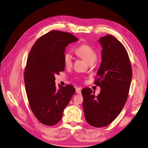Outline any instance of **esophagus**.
Instances as JSON below:
<instances>
[{
    "mask_svg": "<svg viewBox=\"0 0 148 148\" xmlns=\"http://www.w3.org/2000/svg\"><path fill=\"white\" fill-rule=\"evenodd\" d=\"M81 92H82L81 88H76V92L78 93V94H81Z\"/></svg>",
    "mask_w": 148,
    "mask_h": 148,
    "instance_id": "1",
    "label": "esophagus"
}]
</instances>
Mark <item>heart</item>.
I'll use <instances>...</instances> for the list:
<instances>
[{"label":"heart","mask_w":148,"mask_h":148,"mask_svg":"<svg viewBox=\"0 0 148 148\" xmlns=\"http://www.w3.org/2000/svg\"><path fill=\"white\" fill-rule=\"evenodd\" d=\"M75 52L78 56L84 58L88 63L92 62H95L97 60V53L92 47L86 44H83L77 47ZM64 64L66 67L71 66L73 62V56L70 53H66L63 57Z\"/></svg>","instance_id":"b5f03b06"}]
</instances>
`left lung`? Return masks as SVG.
Segmentation results:
<instances>
[{
	"mask_svg": "<svg viewBox=\"0 0 148 148\" xmlns=\"http://www.w3.org/2000/svg\"><path fill=\"white\" fill-rule=\"evenodd\" d=\"M102 47V62L94 84L100 87L95 95L91 88L82 90L86 121L93 127L110 124L126 102L132 80V68L128 53L122 43L112 35L99 39Z\"/></svg>",
	"mask_w": 148,
	"mask_h": 148,
	"instance_id": "8db88e82",
	"label": "left lung"
}]
</instances>
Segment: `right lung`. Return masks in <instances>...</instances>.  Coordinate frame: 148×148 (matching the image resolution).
Returning a JSON list of instances; mask_svg holds the SVG:
<instances>
[{
  "label": "right lung",
  "mask_w": 148,
  "mask_h": 148,
  "mask_svg": "<svg viewBox=\"0 0 148 148\" xmlns=\"http://www.w3.org/2000/svg\"><path fill=\"white\" fill-rule=\"evenodd\" d=\"M78 39L68 32L50 31L36 41L24 71L26 94L32 112L46 125L57 124L75 92L72 85H55L56 74L64 70L65 48Z\"/></svg>",
  "instance_id": "1"
}]
</instances>
